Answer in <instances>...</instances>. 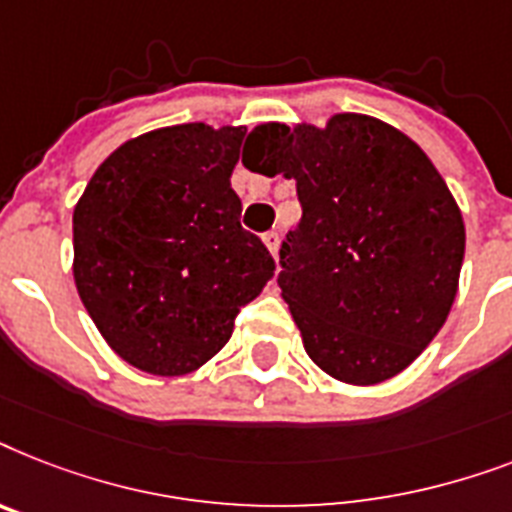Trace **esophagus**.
Instances as JSON below:
<instances>
[{"label": "esophagus", "instance_id": "esophagus-1", "mask_svg": "<svg viewBox=\"0 0 512 512\" xmlns=\"http://www.w3.org/2000/svg\"><path fill=\"white\" fill-rule=\"evenodd\" d=\"M264 245H267V251L272 253V259H277V251H280V235H277V232H267V235H264Z\"/></svg>", "mask_w": 512, "mask_h": 512}]
</instances>
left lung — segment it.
I'll return each instance as SVG.
<instances>
[{"label": "left lung", "instance_id": "left-lung-1", "mask_svg": "<svg viewBox=\"0 0 512 512\" xmlns=\"http://www.w3.org/2000/svg\"><path fill=\"white\" fill-rule=\"evenodd\" d=\"M248 142V169L296 179L304 216L277 282L309 359L349 386L407 370L447 322L465 256L463 214L431 158L365 113L269 121Z\"/></svg>", "mask_w": 512, "mask_h": 512}]
</instances>
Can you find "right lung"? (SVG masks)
Masks as SVG:
<instances>
[{
    "mask_svg": "<svg viewBox=\"0 0 512 512\" xmlns=\"http://www.w3.org/2000/svg\"><path fill=\"white\" fill-rule=\"evenodd\" d=\"M245 126L177 124L116 147L73 208V282L132 367L177 378L230 341L275 261L240 227L232 171Z\"/></svg>",
    "mask_w": 512,
    "mask_h": 512,
    "instance_id": "right-lung-1",
    "label": "right lung"
}]
</instances>
